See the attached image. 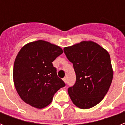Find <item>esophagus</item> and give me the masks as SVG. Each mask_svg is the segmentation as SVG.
Here are the masks:
<instances>
[{"label": "esophagus", "mask_w": 125, "mask_h": 125, "mask_svg": "<svg viewBox=\"0 0 125 125\" xmlns=\"http://www.w3.org/2000/svg\"><path fill=\"white\" fill-rule=\"evenodd\" d=\"M63 80L64 81L65 83H67V78H66V77H65V78H63Z\"/></svg>", "instance_id": "obj_1"}]
</instances>
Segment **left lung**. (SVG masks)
Masks as SVG:
<instances>
[{
    "label": "left lung",
    "instance_id": "8db88e82",
    "mask_svg": "<svg viewBox=\"0 0 125 125\" xmlns=\"http://www.w3.org/2000/svg\"><path fill=\"white\" fill-rule=\"evenodd\" d=\"M65 54L73 63L76 82L68 88L74 105L88 109L99 104L106 95L113 78L110 56L106 50L91 41L65 47Z\"/></svg>",
    "mask_w": 125,
    "mask_h": 125
}]
</instances>
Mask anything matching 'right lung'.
<instances>
[{
  "mask_svg": "<svg viewBox=\"0 0 125 125\" xmlns=\"http://www.w3.org/2000/svg\"><path fill=\"white\" fill-rule=\"evenodd\" d=\"M63 51L43 40L25 45L17 55L13 66V82L22 101L42 109L52 102L65 82L57 75L52 62Z\"/></svg>",
  "mask_w": 125,
  "mask_h": 125,
  "instance_id": "right-lung-1",
  "label": "right lung"
}]
</instances>
